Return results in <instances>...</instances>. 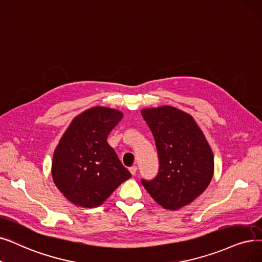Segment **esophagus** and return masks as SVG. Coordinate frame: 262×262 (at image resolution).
Masks as SVG:
<instances>
[{
	"label": "esophagus",
	"instance_id": "34e87169",
	"mask_svg": "<svg viewBox=\"0 0 262 262\" xmlns=\"http://www.w3.org/2000/svg\"><path fill=\"white\" fill-rule=\"evenodd\" d=\"M129 171H130V173H132L133 176H135V174H136V172H137V166H133V167H130V168H129Z\"/></svg>",
	"mask_w": 262,
	"mask_h": 262
}]
</instances>
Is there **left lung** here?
Wrapping results in <instances>:
<instances>
[{
	"label": "left lung",
	"mask_w": 262,
	"mask_h": 262,
	"mask_svg": "<svg viewBox=\"0 0 262 262\" xmlns=\"http://www.w3.org/2000/svg\"><path fill=\"white\" fill-rule=\"evenodd\" d=\"M141 115L154 136L159 159L157 177L142 180V184L159 206L179 210L209 186L214 174L211 146L187 112L161 106L144 108Z\"/></svg>",
	"instance_id": "obj_1"
}]
</instances>
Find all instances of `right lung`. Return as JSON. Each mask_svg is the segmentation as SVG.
Here are the masks:
<instances>
[{
    "instance_id": "add662e5",
    "label": "right lung",
    "mask_w": 262,
    "mask_h": 262,
    "mask_svg": "<svg viewBox=\"0 0 262 262\" xmlns=\"http://www.w3.org/2000/svg\"><path fill=\"white\" fill-rule=\"evenodd\" d=\"M122 118L123 113L117 109L90 108L74 118L56 145L52 180L76 206H100L132 177L107 142L109 133Z\"/></svg>"
}]
</instances>
